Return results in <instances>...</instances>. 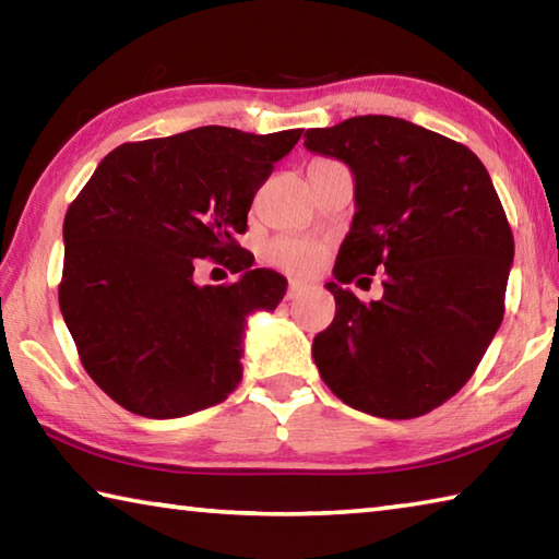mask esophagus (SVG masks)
I'll list each match as a JSON object with an SVG mask.
<instances>
[{
	"instance_id": "1",
	"label": "esophagus",
	"mask_w": 559,
	"mask_h": 559,
	"mask_svg": "<svg viewBox=\"0 0 559 559\" xmlns=\"http://www.w3.org/2000/svg\"><path fill=\"white\" fill-rule=\"evenodd\" d=\"M306 290H308V283L306 281H290L288 283V290H286V300L298 298L300 293H306Z\"/></svg>"
}]
</instances>
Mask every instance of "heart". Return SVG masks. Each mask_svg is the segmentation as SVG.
Masks as SVG:
<instances>
[{"label":"heart","mask_w":559,"mask_h":559,"mask_svg":"<svg viewBox=\"0 0 559 559\" xmlns=\"http://www.w3.org/2000/svg\"><path fill=\"white\" fill-rule=\"evenodd\" d=\"M266 257L271 263H276V266H281V269L308 271L316 266L320 253L316 246H310L300 239H290V236H281V239H273L269 243Z\"/></svg>","instance_id":"heart-1"}]
</instances>
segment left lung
<instances>
[{"label":"left lung","instance_id":"left-lung-1","mask_svg":"<svg viewBox=\"0 0 559 559\" xmlns=\"http://www.w3.org/2000/svg\"><path fill=\"white\" fill-rule=\"evenodd\" d=\"M302 145L355 177L357 212L325 283L335 320L313 340L320 377L347 406L382 419L437 409L503 323L515 243L488 169L466 145L392 116L313 128ZM374 270L380 301L342 288Z\"/></svg>","mask_w":559,"mask_h":559}]
</instances>
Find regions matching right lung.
<instances>
[{
  "instance_id": "add662e5",
  "label": "right lung",
  "mask_w": 559,
  "mask_h": 559,
  "mask_svg": "<svg viewBox=\"0 0 559 559\" xmlns=\"http://www.w3.org/2000/svg\"><path fill=\"white\" fill-rule=\"evenodd\" d=\"M302 130L204 126L112 150L63 219L59 306L81 362L122 409L177 419L241 382L246 320L288 281L236 243L259 187ZM240 281L197 287L193 259Z\"/></svg>"
}]
</instances>
